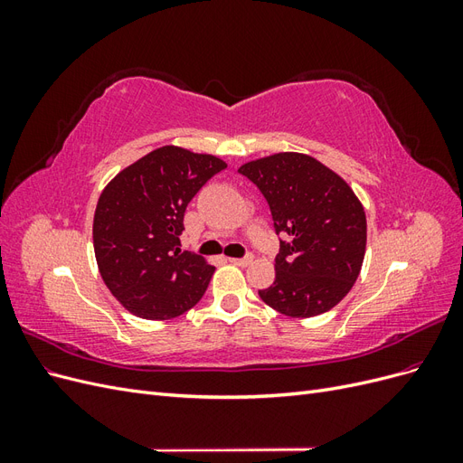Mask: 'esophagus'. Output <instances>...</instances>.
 I'll list each match as a JSON object with an SVG mask.
<instances>
[{"label":"esophagus","instance_id":"1","mask_svg":"<svg viewBox=\"0 0 463 463\" xmlns=\"http://www.w3.org/2000/svg\"><path fill=\"white\" fill-rule=\"evenodd\" d=\"M230 262L235 266H249L250 262H253V255H247L243 259H230Z\"/></svg>","mask_w":463,"mask_h":463}]
</instances>
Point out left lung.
<instances>
[{
    "label": "left lung",
    "instance_id": "left-lung-1",
    "mask_svg": "<svg viewBox=\"0 0 463 463\" xmlns=\"http://www.w3.org/2000/svg\"><path fill=\"white\" fill-rule=\"evenodd\" d=\"M270 206L276 233V279L260 299L291 318L330 311L354 288L367 247L365 208L354 189L313 156L278 152L243 164Z\"/></svg>",
    "mask_w": 463,
    "mask_h": 463
}]
</instances>
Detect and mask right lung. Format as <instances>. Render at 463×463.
<instances>
[{
  "instance_id": "add662e5",
  "label": "right lung",
  "mask_w": 463,
  "mask_h": 463,
  "mask_svg": "<svg viewBox=\"0 0 463 463\" xmlns=\"http://www.w3.org/2000/svg\"><path fill=\"white\" fill-rule=\"evenodd\" d=\"M228 164L213 154L162 146L121 170L96 204L92 240L104 284L125 309L167 320L197 305L214 274L179 249L185 208Z\"/></svg>"
}]
</instances>
